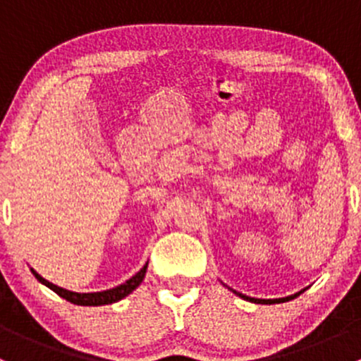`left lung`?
Returning a JSON list of instances; mask_svg holds the SVG:
<instances>
[{
	"mask_svg": "<svg viewBox=\"0 0 361 361\" xmlns=\"http://www.w3.org/2000/svg\"><path fill=\"white\" fill-rule=\"evenodd\" d=\"M302 292H304V290H302ZM302 292H298V293H295V295H290V297H285V298H269V300H265V298H251V297H246V295H241V293H238V292H234V293H238L239 297L246 298V300L257 302V304H281V302L292 300V298L297 297V295H300Z\"/></svg>",
	"mask_w": 361,
	"mask_h": 361,
	"instance_id": "left-lung-1",
	"label": "left lung"
}]
</instances>
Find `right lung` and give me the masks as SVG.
<instances>
[{"mask_svg":"<svg viewBox=\"0 0 361 361\" xmlns=\"http://www.w3.org/2000/svg\"><path fill=\"white\" fill-rule=\"evenodd\" d=\"M147 267L148 264H145V267L141 269L137 274H134L133 278L127 279L123 285H118L115 286V288L111 290H104V292H94V293H76V292H69L66 288H61V286L54 285V283L47 281L45 278H42V276L38 274V272L35 271V269H31V272L35 274V278L38 279L39 283H43L45 286H49L50 290H54L59 297L66 298L68 302H71V304H76V305H104V304H113V302H118L122 300L123 297H127L129 293H133L134 290L137 288V286L141 285V281L145 279V274H147Z\"/></svg>","mask_w":361,"mask_h":361,"instance_id":"add662e5","label":"right lung"}]
</instances>
